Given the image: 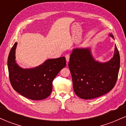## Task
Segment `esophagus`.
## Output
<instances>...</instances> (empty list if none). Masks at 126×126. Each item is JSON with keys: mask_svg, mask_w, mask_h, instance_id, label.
I'll use <instances>...</instances> for the list:
<instances>
[{"mask_svg": "<svg viewBox=\"0 0 126 126\" xmlns=\"http://www.w3.org/2000/svg\"><path fill=\"white\" fill-rule=\"evenodd\" d=\"M65 57H66V62H69V59H70V55L69 54H66V56H65Z\"/></svg>", "mask_w": 126, "mask_h": 126, "instance_id": "obj_1", "label": "esophagus"}]
</instances>
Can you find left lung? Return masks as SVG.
Wrapping results in <instances>:
<instances>
[{
	"label": "left lung",
	"instance_id": "8db88e82",
	"mask_svg": "<svg viewBox=\"0 0 126 126\" xmlns=\"http://www.w3.org/2000/svg\"><path fill=\"white\" fill-rule=\"evenodd\" d=\"M114 38L112 34H109ZM119 52L115 46L113 57L105 63L95 60L91 48H75L69 62L75 93L90 99L108 93L115 86L120 69Z\"/></svg>",
	"mask_w": 126,
	"mask_h": 126
}]
</instances>
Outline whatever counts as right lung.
Returning <instances> with one entry per match:
<instances>
[{
	"instance_id": "obj_1",
	"label": "right lung",
	"mask_w": 126,
	"mask_h": 126,
	"mask_svg": "<svg viewBox=\"0 0 126 126\" xmlns=\"http://www.w3.org/2000/svg\"><path fill=\"white\" fill-rule=\"evenodd\" d=\"M17 43L10 51L8 59L9 76L11 85L17 92L32 100H41L51 94L52 82L59 72L66 66L64 57L48 59L31 69H23L15 60Z\"/></svg>"
}]
</instances>
